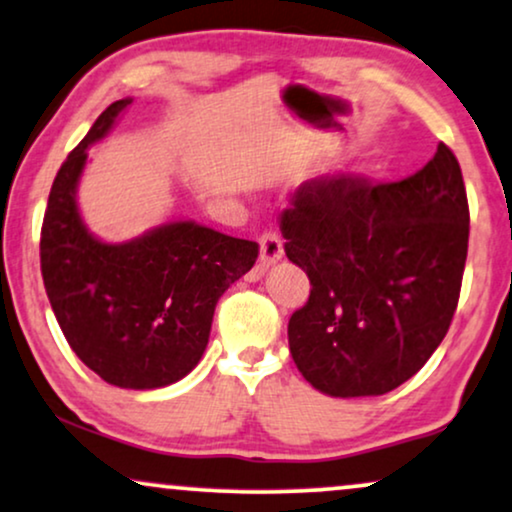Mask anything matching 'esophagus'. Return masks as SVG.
Instances as JSON below:
<instances>
[{
    "instance_id": "obj_1",
    "label": "esophagus",
    "mask_w": 512,
    "mask_h": 512,
    "mask_svg": "<svg viewBox=\"0 0 512 512\" xmlns=\"http://www.w3.org/2000/svg\"><path fill=\"white\" fill-rule=\"evenodd\" d=\"M258 244H261V261H258L256 273L263 275L273 263L280 261L285 249H282V239L277 237L275 232H263V235L258 237Z\"/></svg>"
}]
</instances>
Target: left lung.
I'll return each mask as SVG.
<instances>
[{"label": "left lung", "mask_w": 512, "mask_h": 512, "mask_svg": "<svg viewBox=\"0 0 512 512\" xmlns=\"http://www.w3.org/2000/svg\"><path fill=\"white\" fill-rule=\"evenodd\" d=\"M285 254L311 280L289 351L330 396H380L418 372L456 313L470 208L446 144L401 182L308 180L280 216Z\"/></svg>", "instance_id": "1"}]
</instances>
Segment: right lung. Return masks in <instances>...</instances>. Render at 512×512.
Returning a JSON list of instances; mask_svg holds the SVG:
<instances>
[{
  "label": "right lung",
  "instance_id": "1",
  "mask_svg": "<svg viewBox=\"0 0 512 512\" xmlns=\"http://www.w3.org/2000/svg\"><path fill=\"white\" fill-rule=\"evenodd\" d=\"M130 104V97L113 102L56 173L40 266L75 356L113 387L159 389L197 368L218 299L254 268L258 244L194 220L159 225L123 244H106L87 230L75 199L87 149Z\"/></svg>",
  "mask_w": 512,
  "mask_h": 512
}]
</instances>
